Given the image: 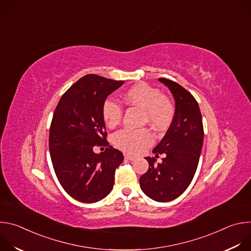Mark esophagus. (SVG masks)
I'll use <instances>...</instances> for the list:
<instances>
[{
  "label": "esophagus",
  "instance_id": "1",
  "mask_svg": "<svg viewBox=\"0 0 251 251\" xmlns=\"http://www.w3.org/2000/svg\"><path fill=\"white\" fill-rule=\"evenodd\" d=\"M124 157H125V159H127V160H129V161L135 160V157L132 156V155H129V154H124Z\"/></svg>",
  "mask_w": 251,
  "mask_h": 251
}]
</instances>
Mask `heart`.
Listing matches in <instances>:
<instances>
[{"label":"heart","mask_w":251,"mask_h":251,"mask_svg":"<svg viewBox=\"0 0 251 251\" xmlns=\"http://www.w3.org/2000/svg\"><path fill=\"white\" fill-rule=\"evenodd\" d=\"M126 104L144 110L145 120L155 130L164 131L171 125L175 108L172 102L162 95L161 91L146 83H138L129 88L123 95ZM102 118L109 128H115L122 119L121 105L108 98L102 104ZM152 134L146 130L124 129L113 137L114 145L129 153H139L153 143Z\"/></svg>","instance_id":"heart-1"}]
</instances>
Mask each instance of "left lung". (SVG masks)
<instances>
[{
    "instance_id": "left-lung-1",
    "label": "left lung",
    "mask_w": 251,
    "mask_h": 251,
    "mask_svg": "<svg viewBox=\"0 0 251 251\" xmlns=\"http://www.w3.org/2000/svg\"><path fill=\"white\" fill-rule=\"evenodd\" d=\"M171 91L175 100L173 121L153 153L164 154L161 164L156 159L146 157L148 171L140 177V187L150 199L166 202L181 196L190 186L198 168L202 142L203 127L199 104L195 97L183 86L159 78Z\"/></svg>"
}]
</instances>
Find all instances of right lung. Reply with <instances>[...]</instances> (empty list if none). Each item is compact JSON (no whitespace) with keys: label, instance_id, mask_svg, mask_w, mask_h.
I'll return each instance as SVG.
<instances>
[{"label":"right lung","instance_id":"1","mask_svg":"<svg viewBox=\"0 0 251 251\" xmlns=\"http://www.w3.org/2000/svg\"><path fill=\"white\" fill-rule=\"evenodd\" d=\"M123 83L85 75L62 95L54 110L50 130L53 169L64 191L81 202H96L108 196L115 170L124 160L122 152L106 141L101 113L107 96ZM95 145L109 147L96 154Z\"/></svg>","mask_w":251,"mask_h":251}]
</instances>
